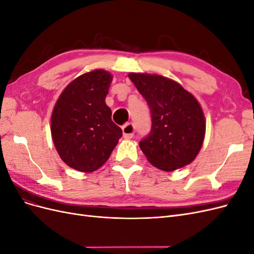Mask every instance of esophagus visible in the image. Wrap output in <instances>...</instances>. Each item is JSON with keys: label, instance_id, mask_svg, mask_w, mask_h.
<instances>
[{"label": "esophagus", "instance_id": "esophagus-1", "mask_svg": "<svg viewBox=\"0 0 254 254\" xmlns=\"http://www.w3.org/2000/svg\"><path fill=\"white\" fill-rule=\"evenodd\" d=\"M123 130V135H124L125 139H131V137L134 135L135 132V127L131 123H128V124H125L122 127Z\"/></svg>", "mask_w": 254, "mask_h": 254}]
</instances>
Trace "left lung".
Returning a JSON list of instances; mask_svg holds the SVG:
<instances>
[{"label":"left lung","mask_w":254,"mask_h":254,"mask_svg":"<svg viewBox=\"0 0 254 254\" xmlns=\"http://www.w3.org/2000/svg\"><path fill=\"white\" fill-rule=\"evenodd\" d=\"M128 77L150 108V133L139 144L147 160L165 172L193 162L205 134L204 114L196 97L164 76L129 73Z\"/></svg>","instance_id":"left-lung-1"}]
</instances>
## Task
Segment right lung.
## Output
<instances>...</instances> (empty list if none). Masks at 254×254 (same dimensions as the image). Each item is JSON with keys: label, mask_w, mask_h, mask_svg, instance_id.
<instances>
[{"label": "right lung", "mask_w": 254, "mask_h": 254, "mask_svg": "<svg viewBox=\"0 0 254 254\" xmlns=\"http://www.w3.org/2000/svg\"><path fill=\"white\" fill-rule=\"evenodd\" d=\"M112 75L84 73L67 84L51 117L52 139L59 157L74 170L92 173L103 166L122 136L106 105Z\"/></svg>", "instance_id": "add662e5"}]
</instances>
